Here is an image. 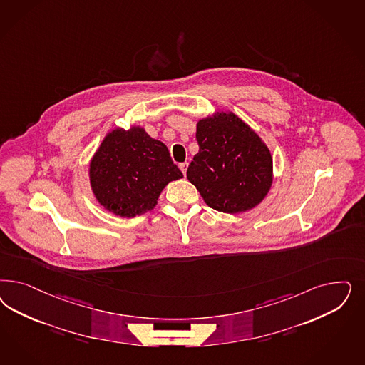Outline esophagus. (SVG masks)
Listing matches in <instances>:
<instances>
[{
    "instance_id": "obj_1",
    "label": "esophagus",
    "mask_w": 365,
    "mask_h": 365,
    "mask_svg": "<svg viewBox=\"0 0 365 365\" xmlns=\"http://www.w3.org/2000/svg\"><path fill=\"white\" fill-rule=\"evenodd\" d=\"M180 169H181V172L184 173V176L187 175V169H188V163H182V164H180Z\"/></svg>"
}]
</instances>
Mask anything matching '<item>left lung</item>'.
<instances>
[{"instance_id":"1","label":"left lung","mask_w":365,"mask_h":365,"mask_svg":"<svg viewBox=\"0 0 365 365\" xmlns=\"http://www.w3.org/2000/svg\"><path fill=\"white\" fill-rule=\"evenodd\" d=\"M199 153L187 170L189 181L216 211L239 213L257 207L272 184V158L266 143L234 113H216L197 122Z\"/></svg>"}]
</instances>
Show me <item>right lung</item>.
Segmentation results:
<instances>
[{
  "mask_svg": "<svg viewBox=\"0 0 365 365\" xmlns=\"http://www.w3.org/2000/svg\"><path fill=\"white\" fill-rule=\"evenodd\" d=\"M181 177L168 148L140 126L110 131L90 163L96 200L120 217L152 211L163 189Z\"/></svg>",
  "mask_w": 365,
  "mask_h": 365,
  "instance_id": "add662e5",
  "label": "right lung"
}]
</instances>
